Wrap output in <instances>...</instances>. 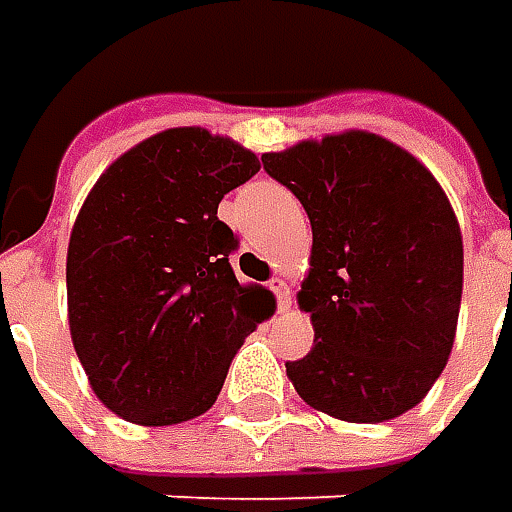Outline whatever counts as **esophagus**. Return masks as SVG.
Returning a JSON list of instances; mask_svg holds the SVG:
<instances>
[{
	"label": "esophagus",
	"instance_id": "obj_1",
	"mask_svg": "<svg viewBox=\"0 0 512 512\" xmlns=\"http://www.w3.org/2000/svg\"><path fill=\"white\" fill-rule=\"evenodd\" d=\"M270 287H273V293H276V299H279V310L285 313L287 307H290V296H293V290H290V285H287L285 279H273Z\"/></svg>",
	"mask_w": 512,
	"mask_h": 512
}]
</instances>
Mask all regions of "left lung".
Returning a JSON list of instances; mask_svg holds the SVG:
<instances>
[{"label": "left lung", "mask_w": 512, "mask_h": 512, "mask_svg": "<svg viewBox=\"0 0 512 512\" xmlns=\"http://www.w3.org/2000/svg\"><path fill=\"white\" fill-rule=\"evenodd\" d=\"M313 227L296 293L313 347L287 379L313 410L379 424L422 402L450 359L464 282L462 227L436 176L370 130L262 153Z\"/></svg>", "instance_id": "obj_1"}]
</instances>
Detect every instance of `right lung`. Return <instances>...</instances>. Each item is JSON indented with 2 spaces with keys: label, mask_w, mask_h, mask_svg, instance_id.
<instances>
[{
  "label": "right lung",
  "mask_w": 512,
  "mask_h": 512,
  "mask_svg": "<svg viewBox=\"0 0 512 512\" xmlns=\"http://www.w3.org/2000/svg\"><path fill=\"white\" fill-rule=\"evenodd\" d=\"M262 162L205 128H168L113 159L68 242V325L90 390L145 427L207 413L270 290L239 285L222 196Z\"/></svg>",
  "instance_id": "right-lung-1"
}]
</instances>
